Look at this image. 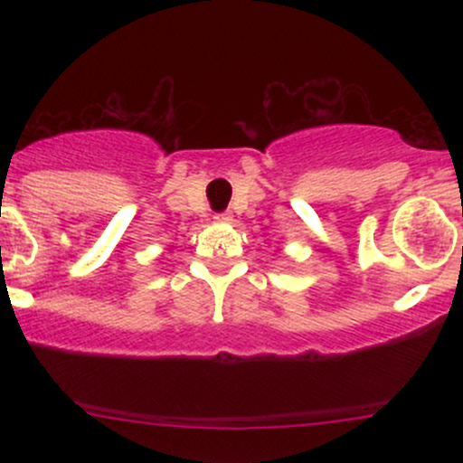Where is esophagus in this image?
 Returning <instances> with one entry per match:
<instances>
[{
    "mask_svg": "<svg viewBox=\"0 0 463 463\" xmlns=\"http://www.w3.org/2000/svg\"><path fill=\"white\" fill-rule=\"evenodd\" d=\"M213 220H215V222H231V220H232V215L228 213V211H226V213H215Z\"/></svg>",
    "mask_w": 463,
    "mask_h": 463,
    "instance_id": "34e87169",
    "label": "esophagus"
}]
</instances>
